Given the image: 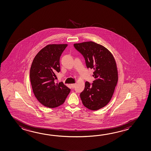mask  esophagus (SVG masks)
Wrapping results in <instances>:
<instances>
[{"mask_svg": "<svg viewBox=\"0 0 151 151\" xmlns=\"http://www.w3.org/2000/svg\"><path fill=\"white\" fill-rule=\"evenodd\" d=\"M75 86H76V83H72V84H71V87H72V88H74Z\"/></svg>", "mask_w": 151, "mask_h": 151, "instance_id": "obj_1", "label": "esophagus"}]
</instances>
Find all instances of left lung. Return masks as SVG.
<instances>
[{"label":"left lung","mask_w":151,"mask_h":151,"mask_svg":"<svg viewBox=\"0 0 151 151\" xmlns=\"http://www.w3.org/2000/svg\"><path fill=\"white\" fill-rule=\"evenodd\" d=\"M74 47L83 55L87 68L93 69V83H85L80 93L83 105L96 111L108 104L118 80L116 60L108 49L93 42L74 44Z\"/></svg>","instance_id":"1"}]
</instances>
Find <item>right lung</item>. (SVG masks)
<instances>
[{"label":"right lung","mask_w":151,"mask_h":151,"mask_svg":"<svg viewBox=\"0 0 151 151\" xmlns=\"http://www.w3.org/2000/svg\"><path fill=\"white\" fill-rule=\"evenodd\" d=\"M68 44H50L39 52L32 61L29 77L35 98L42 105L55 108L64 103L71 90L63 82L55 83L60 71V57Z\"/></svg>","instance_id":"obj_1"}]
</instances>
